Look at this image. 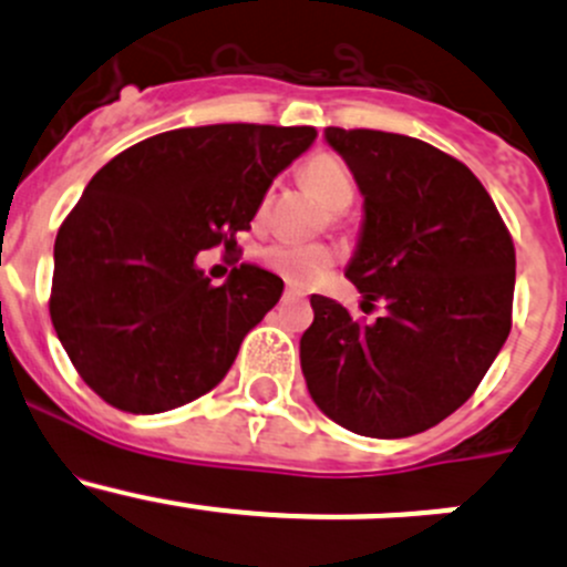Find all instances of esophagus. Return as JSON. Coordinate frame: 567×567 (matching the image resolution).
I'll return each mask as SVG.
<instances>
[{"instance_id": "esophagus-1", "label": "esophagus", "mask_w": 567, "mask_h": 567, "mask_svg": "<svg viewBox=\"0 0 567 567\" xmlns=\"http://www.w3.org/2000/svg\"><path fill=\"white\" fill-rule=\"evenodd\" d=\"M301 296H305V293H301L299 288H288V290H285V299H301Z\"/></svg>"}]
</instances>
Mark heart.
Wrapping results in <instances>:
<instances>
[{"mask_svg": "<svg viewBox=\"0 0 567 567\" xmlns=\"http://www.w3.org/2000/svg\"><path fill=\"white\" fill-rule=\"evenodd\" d=\"M305 181L312 192L323 199L329 208L342 210L353 199V177L342 158L334 153H316L305 164ZM262 266L271 268L274 274L293 285H312L323 279L337 262V251L326 244H296V241H277L262 249Z\"/></svg>", "mask_w": 567, "mask_h": 567, "instance_id": "heart-1", "label": "heart"}]
</instances>
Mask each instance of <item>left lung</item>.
I'll use <instances>...</instances> for the list:
<instances>
[{"mask_svg": "<svg viewBox=\"0 0 567 567\" xmlns=\"http://www.w3.org/2000/svg\"><path fill=\"white\" fill-rule=\"evenodd\" d=\"M364 194L362 238L346 277L386 307L359 320L312 296L301 370L318 409L373 439H403L461 409L513 326L516 249L466 164L427 142L326 128Z\"/></svg>", "mask_w": 567, "mask_h": 567, "instance_id": "1", "label": "left lung"}]
</instances>
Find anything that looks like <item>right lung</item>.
<instances>
[{
	"label": "right lung",
	"mask_w": 567,
	"mask_h": 567,
	"mask_svg": "<svg viewBox=\"0 0 567 567\" xmlns=\"http://www.w3.org/2000/svg\"><path fill=\"white\" fill-rule=\"evenodd\" d=\"M312 125L219 123L142 140L93 175L54 241L49 312L84 384L128 414L210 392L285 282L241 262L210 285L194 257L236 247Z\"/></svg>",
	"instance_id": "add662e5"
}]
</instances>
